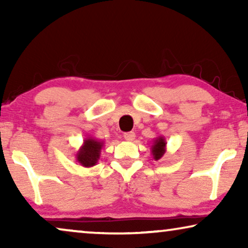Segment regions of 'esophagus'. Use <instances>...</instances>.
<instances>
[{
    "label": "esophagus",
    "instance_id": "34e87169",
    "mask_svg": "<svg viewBox=\"0 0 248 248\" xmlns=\"http://www.w3.org/2000/svg\"><path fill=\"white\" fill-rule=\"evenodd\" d=\"M124 139L126 141H133L135 139V133L134 132H126V133H124Z\"/></svg>",
    "mask_w": 248,
    "mask_h": 248
}]
</instances>
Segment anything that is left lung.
Returning <instances> with one entry per match:
<instances>
[{
	"instance_id": "1",
	"label": "left lung",
	"mask_w": 248,
	"mask_h": 248,
	"mask_svg": "<svg viewBox=\"0 0 248 248\" xmlns=\"http://www.w3.org/2000/svg\"><path fill=\"white\" fill-rule=\"evenodd\" d=\"M166 145H167V141H166L165 137H158L154 140V143L151 145V154L155 160H160L166 154Z\"/></svg>"
}]
</instances>
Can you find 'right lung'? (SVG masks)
Returning a JSON list of instances; mask_svg holds the SVG:
<instances>
[{"instance_id": "obj_1", "label": "right lung", "mask_w": 248, "mask_h": 248, "mask_svg": "<svg viewBox=\"0 0 248 248\" xmlns=\"http://www.w3.org/2000/svg\"><path fill=\"white\" fill-rule=\"evenodd\" d=\"M104 147V141H99L93 138H87L76 155L77 162L82 167L89 168L97 165L100 158L101 149Z\"/></svg>"}]
</instances>
